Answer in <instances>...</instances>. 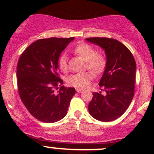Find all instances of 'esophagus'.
Segmentation results:
<instances>
[{"instance_id":"esophagus-1","label":"esophagus","mask_w":154,"mask_h":154,"mask_svg":"<svg viewBox=\"0 0 154 154\" xmlns=\"http://www.w3.org/2000/svg\"><path fill=\"white\" fill-rule=\"evenodd\" d=\"M76 91L77 92V93H82V92L83 91L82 89H79V88H77V89H76Z\"/></svg>"}]
</instances>
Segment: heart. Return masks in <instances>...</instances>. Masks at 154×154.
<instances>
[{"instance_id":"1","label":"heart","mask_w":154,"mask_h":154,"mask_svg":"<svg viewBox=\"0 0 154 154\" xmlns=\"http://www.w3.org/2000/svg\"><path fill=\"white\" fill-rule=\"evenodd\" d=\"M74 52L86 62V68L94 75H98L103 71L106 64L105 57L102 54H97L93 46L87 43H81L74 48ZM58 64L60 69L66 72L68 68L67 56L65 54L60 56ZM92 76L89 72H82L72 75L67 78V82L76 88H84L89 85Z\"/></svg>"}]
</instances>
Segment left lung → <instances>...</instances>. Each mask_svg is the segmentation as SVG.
Segmentation results:
<instances>
[{
	"label": "left lung",
	"instance_id": "left-lung-1",
	"mask_svg": "<svg viewBox=\"0 0 154 154\" xmlns=\"http://www.w3.org/2000/svg\"><path fill=\"white\" fill-rule=\"evenodd\" d=\"M103 49L106 64L99 86L104 91L93 93L88 111L93 118L111 122L126 111L134 96L136 63L132 53L124 44L112 38H86Z\"/></svg>",
	"mask_w": 154,
	"mask_h": 154
}]
</instances>
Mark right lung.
<instances>
[{
    "instance_id": "1",
    "label": "right lung",
    "mask_w": 154,
    "mask_h": 154,
    "mask_svg": "<svg viewBox=\"0 0 154 154\" xmlns=\"http://www.w3.org/2000/svg\"><path fill=\"white\" fill-rule=\"evenodd\" d=\"M75 38L40 39L29 45L19 58L17 77L19 94L28 111L45 123L62 119L75 94L74 88L61 86L58 74L60 54Z\"/></svg>"
}]
</instances>
